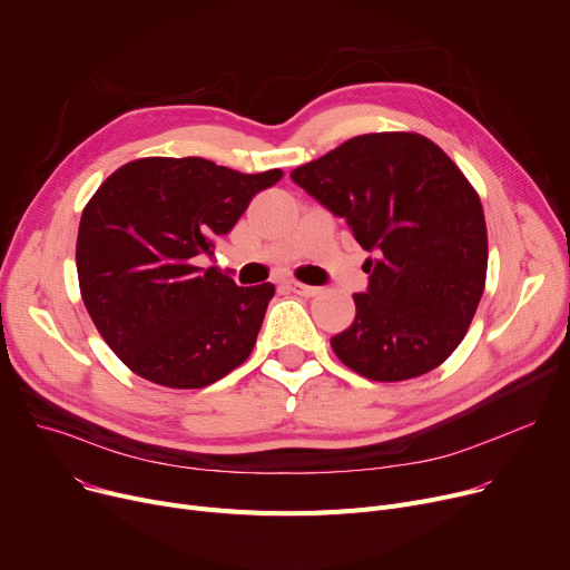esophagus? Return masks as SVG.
Instances as JSON below:
<instances>
[{
  "label": "esophagus",
  "instance_id": "obj_1",
  "mask_svg": "<svg viewBox=\"0 0 570 570\" xmlns=\"http://www.w3.org/2000/svg\"><path fill=\"white\" fill-rule=\"evenodd\" d=\"M288 291H293L295 295H302V297H314L321 293L318 286H307V284H299V282H288Z\"/></svg>",
  "mask_w": 570,
  "mask_h": 570
}]
</instances>
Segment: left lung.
<instances>
[{
  "label": "left lung",
  "instance_id": "1",
  "mask_svg": "<svg viewBox=\"0 0 570 570\" xmlns=\"http://www.w3.org/2000/svg\"><path fill=\"white\" fill-rule=\"evenodd\" d=\"M291 178L371 252L355 321L330 338L336 357L381 383L440 366L474 318L488 268L483 208L461 169L422 135L373 132Z\"/></svg>",
  "mask_w": 570,
  "mask_h": 570
}]
</instances>
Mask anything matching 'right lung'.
Segmentation results:
<instances>
[{"label": "right lung", "mask_w": 570, "mask_h": 570, "mask_svg": "<svg viewBox=\"0 0 570 570\" xmlns=\"http://www.w3.org/2000/svg\"><path fill=\"white\" fill-rule=\"evenodd\" d=\"M279 178V169L243 174L206 158H144L98 187L75 263L91 321L128 368L199 390L249 357L275 286H238L199 261Z\"/></svg>", "instance_id": "right-lung-1"}]
</instances>
